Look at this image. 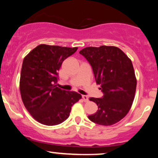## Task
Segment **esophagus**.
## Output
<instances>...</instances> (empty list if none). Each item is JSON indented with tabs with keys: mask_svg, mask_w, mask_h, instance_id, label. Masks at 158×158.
<instances>
[{
	"mask_svg": "<svg viewBox=\"0 0 158 158\" xmlns=\"http://www.w3.org/2000/svg\"><path fill=\"white\" fill-rule=\"evenodd\" d=\"M82 99L84 102H88V97L86 95H82Z\"/></svg>",
	"mask_w": 158,
	"mask_h": 158,
	"instance_id": "esophagus-1",
	"label": "esophagus"
}]
</instances>
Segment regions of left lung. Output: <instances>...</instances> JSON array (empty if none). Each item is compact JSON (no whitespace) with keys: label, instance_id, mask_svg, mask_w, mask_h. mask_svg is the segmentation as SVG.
Instances as JSON below:
<instances>
[{"label":"left lung","instance_id":"left-lung-1","mask_svg":"<svg viewBox=\"0 0 158 158\" xmlns=\"http://www.w3.org/2000/svg\"><path fill=\"white\" fill-rule=\"evenodd\" d=\"M93 69L96 82L100 85L102 98H90L97 105L92 122L111 126L126 117L135 99L137 79L131 59L114 46L88 47L79 51Z\"/></svg>","mask_w":158,"mask_h":158}]
</instances>
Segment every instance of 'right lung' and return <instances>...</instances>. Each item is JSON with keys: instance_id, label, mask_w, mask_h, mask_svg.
Instances as JSON below:
<instances>
[{"instance_id": "right-lung-1", "label": "right lung", "mask_w": 158, "mask_h": 158, "mask_svg": "<svg viewBox=\"0 0 158 158\" xmlns=\"http://www.w3.org/2000/svg\"><path fill=\"white\" fill-rule=\"evenodd\" d=\"M77 48L40 44L23 59L20 91L25 108L35 120L56 126L70 116L71 107L81 94L56 87L61 64Z\"/></svg>"}]
</instances>
